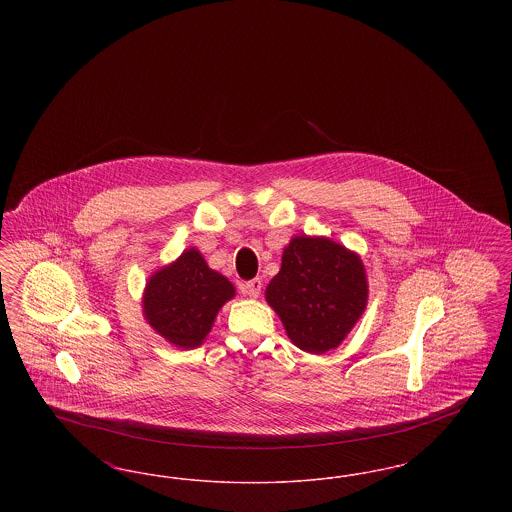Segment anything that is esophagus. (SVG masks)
Here are the masks:
<instances>
[{"mask_svg":"<svg viewBox=\"0 0 512 512\" xmlns=\"http://www.w3.org/2000/svg\"><path fill=\"white\" fill-rule=\"evenodd\" d=\"M261 288H263V280L261 278H253V280H249V282H244L242 286H240V290L245 295H249V297H259V293H261Z\"/></svg>","mask_w":512,"mask_h":512,"instance_id":"1","label":"esophagus"}]
</instances>
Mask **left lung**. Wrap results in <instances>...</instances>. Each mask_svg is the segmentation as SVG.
<instances>
[{
    "label": "left lung",
    "mask_w": 512,
    "mask_h": 512,
    "mask_svg": "<svg viewBox=\"0 0 512 512\" xmlns=\"http://www.w3.org/2000/svg\"><path fill=\"white\" fill-rule=\"evenodd\" d=\"M268 305L303 351L336 349L365 311L368 280L361 257L320 236H295L267 286Z\"/></svg>",
    "instance_id": "obj_1"
}]
</instances>
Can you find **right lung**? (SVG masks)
<instances>
[{"label":"right lung","instance_id":"right-lung-1","mask_svg":"<svg viewBox=\"0 0 512 512\" xmlns=\"http://www.w3.org/2000/svg\"><path fill=\"white\" fill-rule=\"evenodd\" d=\"M234 295L232 282L209 268L203 255L190 247L147 280L144 317L172 345L195 349L211 332L220 307Z\"/></svg>","mask_w":512,"mask_h":512}]
</instances>
